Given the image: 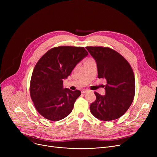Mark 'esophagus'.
Masks as SVG:
<instances>
[{"mask_svg":"<svg viewBox=\"0 0 157 157\" xmlns=\"http://www.w3.org/2000/svg\"><path fill=\"white\" fill-rule=\"evenodd\" d=\"M87 92H88V90H83L81 91L82 94H85V93H87Z\"/></svg>","mask_w":157,"mask_h":157,"instance_id":"esophagus-1","label":"esophagus"}]
</instances>
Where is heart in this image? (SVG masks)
Masks as SVG:
<instances>
[{
  "label": "heart",
  "instance_id": "heart-1",
  "mask_svg": "<svg viewBox=\"0 0 157 157\" xmlns=\"http://www.w3.org/2000/svg\"><path fill=\"white\" fill-rule=\"evenodd\" d=\"M92 60V59H87V60H86V61H85V62H88V61H89V60Z\"/></svg>",
  "mask_w": 157,
  "mask_h": 157
}]
</instances>
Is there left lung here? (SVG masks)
Wrapping results in <instances>:
<instances>
[{"instance_id": "left-lung-1", "label": "left lung", "mask_w": 157, "mask_h": 157, "mask_svg": "<svg viewBox=\"0 0 157 157\" xmlns=\"http://www.w3.org/2000/svg\"><path fill=\"white\" fill-rule=\"evenodd\" d=\"M86 49L95 60L98 78H105V94L95 92L96 100L90 104L92 114L98 120L111 121L124 114L132 103L135 78L130 65L124 57L109 48L88 46Z\"/></svg>"}]
</instances>
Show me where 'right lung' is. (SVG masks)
Returning <instances> with one entry per match:
<instances>
[{
  "instance_id": "1",
  "label": "right lung",
  "mask_w": 157,
  "mask_h": 157,
  "mask_svg": "<svg viewBox=\"0 0 157 157\" xmlns=\"http://www.w3.org/2000/svg\"><path fill=\"white\" fill-rule=\"evenodd\" d=\"M88 55L83 47L59 46L49 49L37 62L31 77L30 94L43 117L59 121L71 113L81 92L63 88V81Z\"/></svg>"
}]
</instances>
